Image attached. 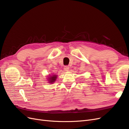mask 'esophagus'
Wrapping results in <instances>:
<instances>
[{"label":"esophagus","mask_w":129,"mask_h":129,"mask_svg":"<svg viewBox=\"0 0 129 129\" xmlns=\"http://www.w3.org/2000/svg\"><path fill=\"white\" fill-rule=\"evenodd\" d=\"M69 66H65L64 67V71H69Z\"/></svg>","instance_id":"1"}]
</instances>
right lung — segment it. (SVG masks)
<instances>
[{
	"label": "right lung",
	"mask_w": 129,
	"mask_h": 129,
	"mask_svg": "<svg viewBox=\"0 0 129 129\" xmlns=\"http://www.w3.org/2000/svg\"><path fill=\"white\" fill-rule=\"evenodd\" d=\"M54 76H50V77H49L48 81L49 82V83H53L54 82H55L56 80V79L57 78V75H53Z\"/></svg>",
	"instance_id": "add662e5"
}]
</instances>
